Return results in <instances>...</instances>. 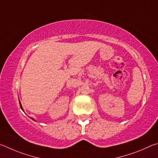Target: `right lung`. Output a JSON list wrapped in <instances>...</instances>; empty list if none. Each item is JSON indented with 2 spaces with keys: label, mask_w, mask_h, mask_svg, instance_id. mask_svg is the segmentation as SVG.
Masks as SVG:
<instances>
[{
  "label": "right lung",
  "mask_w": 158,
  "mask_h": 158,
  "mask_svg": "<svg viewBox=\"0 0 158 158\" xmlns=\"http://www.w3.org/2000/svg\"><path fill=\"white\" fill-rule=\"evenodd\" d=\"M19 104H20V107H21V109L22 110H23V111L24 112V110H23V107H22V106H21V102H20V101H19ZM32 118V119L33 120V121H35V120L34 119V118Z\"/></svg>",
  "instance_id": "obj_1"
}]
</instances>
